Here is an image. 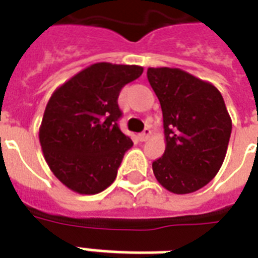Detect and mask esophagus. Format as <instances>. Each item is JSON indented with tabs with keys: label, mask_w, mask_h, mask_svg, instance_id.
I'll use <instances>...</instances> for the list:
<instances>
[{
	"label": "esophagus",
	"mask_w": 258,
	"mask_h": 258,
	"mask_svg": "<svg viewBox=\"0 0 258 258\" xmlns=\"http://www.w3.org/2000/svg\"><path fill=\"white\" fill-rule=\"evenodd\" d=\"M150 134H152L150 128H145L144 133H141V134L138 135V139L141 142H145V141H148V139L150 138Z\"/></svg>",
	"instance_id": "esophagus-1"
}]
</instances>
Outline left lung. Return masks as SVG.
Masks as SVG:
<instances>
[{
  "label": "left lung",
  "mask_w": 258,
  "mask_h": 258,
  "mask_svg": "<svg viewBox=\"0 0 258 258\" xmlns=\"http://www.w3.org/2000/svg\"><path fill=\"white\" fill-rule=\"evenodd\" d=\"M164 121L165 152L152 164L157 182L173 194L207 186L219 172L231 121L220 91L180 68H148Z\"/></svg>",
  "instance_id": "obj_1"
}]
</instances>
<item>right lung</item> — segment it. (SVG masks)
<instances>
[{
    "label": "right lung",
    "mask_w": 258,
    "mask_h": 258,
    "mask_svg": "<svg viewBox=\"0 0 258 258\" xmlns=\"http://www.w3.org/2000/svg\"><path fill=\"white\" fill-rule=\"evenodd\" d=\"M144 68L95 62L57 87L39 127V144L50 171L78 194H97L114 182L133 146L117 125L121 89Z\"/></svg>",
    "instance_id": "add662e5"
}]
</instances>
